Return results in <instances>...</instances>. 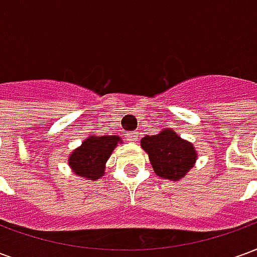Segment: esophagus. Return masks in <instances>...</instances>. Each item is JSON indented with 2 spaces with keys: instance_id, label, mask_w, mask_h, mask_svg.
<instances>
[{
  "instance_id": "1",
  "label": "esophagus",
  "mask_w": 257,
  "mask_h": 257,
  "mask_svg": "<svg viewBox=\"0 0 257 257\" xmlns=\"http://www.w3.org/2000/svg\"><path fill=\"white\" fill-rule=\"evenodd\" d=\"M138 138H139L138 132H131V134H128V140H131V142H135Z\"/></svg>"
}]
</instances>
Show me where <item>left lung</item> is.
Returning <instances> with one entry per match:
<instances>
[{"label":"left lung","mask_w":257,"mask_h":257,"mask_svg":"<svg viewBox=\"0 0 257 257\" xmlns=\"http://www.w3.org/2000/svg\"><path fill=\"white\" fill-rule=\"evenodd\" d=\"M140 146L149 154L157 176L169 180L184 178L197 160L195 147L171 129H164L153 136H145Z\"/></svg>","instance_id":"left-lung-1"}]
</instances>
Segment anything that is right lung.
I'll list each match as a JSON object with an SVG mask.
<instances>
[{"label":"right lung","mask_w":257,"mask_h":257,"mask_svg":"<svg viewBox=\"0 0 257 257\" xmlns=\"http://www.w3.org/2000/svg\"><path fill=\"white\" fill-rule=\"evenodd\" d=\"M121 143L119 136H96L92 135L82 142L78 149L70 154L68 165L73 169L74 175L96 180L104 175L107 160L111 156L112 150Z\"/></svg>","instance_id":"add662e5"}]
</instances>
